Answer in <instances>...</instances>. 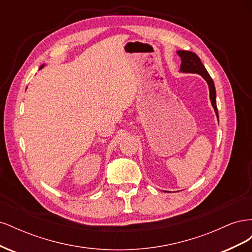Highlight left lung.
Listing matches in <instances>:
<instances>
[{
	"instance_id": "left-lung-1",
	"label": "left lung",
	"mask_w": 252,
	"mask_h": 252,
	"mask_svg": "<svg viewBox=\"0 0 252 252\" xmlns=\"http://www.w3.org/2000/svg\"><path fill=\"white\" fill-rule=\"evenodd\" d=\"M177 53L179 57L181 58V67H180V71L181 72H185V73H196L200 74L201 77L207 82L208 87H209V94H210V101L213 109H215V112L217 114V117L219 118V112L217 108V93H216V87H215V83H213L211 77L209 75L208 71L206 70L205 66L201 62L200 58L197 57L194 52L191 51H186V50H178Z\"/></svg>"
}]
</instances>
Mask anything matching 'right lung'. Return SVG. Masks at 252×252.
<instances>
[{
  "label": "right lung",
  "instance_id": "obj_1",
  "mask_svg": "<svg viewBox=\"0 0 252 252\" xmlns=\"http://www.w3.org/2000/svg\"><path fill=\"white\" fill-rule=\"evenodd\" d=\"M43 67H44V65H42V66L40 67V69H42V68H43Z\"/></svg>",
  "mask_w": 252,
  "mask_h": 252
}]
</instances>
